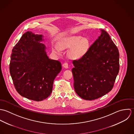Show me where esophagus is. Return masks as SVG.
Masks as SVG:
<instances>
[{"label": "esophagus", "mask_w": 134, "mask_h": 134, "mask_svg": "<svg viewBox=\"0 0 134 134\" xmlns=\"http://www.w3.org/2000/svg\"><path fill=\"white\" fill-rule=\"evenodd\" d=\"M63 66L64 68H68V64L67 63H65L63 64Z\"/></svg>", "instance_id": "34e87169"}]
</instances>
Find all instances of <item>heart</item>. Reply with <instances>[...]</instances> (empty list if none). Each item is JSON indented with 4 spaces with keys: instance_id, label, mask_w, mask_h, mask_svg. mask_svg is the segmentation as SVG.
Listing matches in <instances>:
<instances>
[{
    "instance_id": "heart-1",
    "label": "heart",
    "mask_w": 134,
    "mask_h": 134,
    "mask_svg": "<svg viewBox=\"0 0 134 134\" xmlns=\"http://www.w3.org/2000/svg\"><path fill=\"white\" fill-rule=\"evenodd\" d=\"M90 46V42L87 38L81 36L68 37L63 39L58 43V47H53L52 50L55 53L60 54L61 49H71L68 52L69 57L74 59L79 58L85 53Z\"/></svg>"
}]
</instances>
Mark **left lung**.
Wrapping results in <instances>:
<instances>
[{
  "label": "left lung",
  "mask_w": 134,
  "mask_h": 134,
  "mask_svg": "<svg viewBox=\"0 0 134 134\" xmlns=\"http://www.w3.org/2000/svg\"><path fill=\"white\" fill-rule=\"evenodd\" d=\"M72 69L74 88L81 98L97 99L111 91L119 71L118 48L104 30Z\"/></svg>",
  "instance_id": "1"
}]
</instances>
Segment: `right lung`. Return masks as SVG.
<instances>
[{
    "instance_id": "add662e5",
    "label": "right lung",
    "mask_w": 134,
    "mask_h": 134,
    "mask_svg": "<svg viewBox=\"0 0 134 134\" xmlns=\"http://www.w3.org/2000/svg\"><path fill=\"white\" fill-rule=\"evenodd\" d=\"M42 35L24 33L13 47L10 73L15 90L27 99L41 101L52 92L54 79L62 70L59 61L50 59Z\"/></svg>"
}]
</instances>
